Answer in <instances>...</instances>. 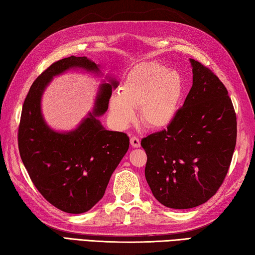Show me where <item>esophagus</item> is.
<instances>
[{"label":"esophagus","instance_id":"34e87169","mask_svg":"<svg viewBox=\"0 0 255 255\" xmlns=\"http://www.w3.org/2000/svg\"><path fill=\"white\" fill-rule=\"evenodd\" d=\"M129 142H131V145L133 147H140L141 146V142H140V140H138V137H136V136H132L131 140H129Z\"/></svg>","mask_w":255,"mask_h":255}]
</instances>
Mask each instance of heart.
Instances as JSON below:
<instances>
[{"label": "heart", "instance_id": "b5f03b06", "mask_svg": "<svg viewBox=\"0 0 255 255\" xmlns=\"http://www.w3.org/2000/svg\"><path fill=\"white\" fill-rule=\"evenodd\" d=\"M185 84L180 72L169 70L158 62H145L128 72L120 89L109 102L110 117L117 128H126L140 119L151 128H164L174 121L183 99Z\"/></svg>", "mask_w": 255, "mask_h": 255}]
</instances>
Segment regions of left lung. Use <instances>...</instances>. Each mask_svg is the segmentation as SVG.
<instances>
[{
  "instance_id": "left-lung-1",
  "label": "left lung",
  "mask_w": 255,
  "mask_h": 255,
  "mask_svg": "<svg viewBox=\"0 0 255 255\" xmlns=\"http://www.w3.org/2000/svg\"><path fill=\"white\" fill-rule=\"evenodd\" d=\"M190 62L193 84L175 120L141 141L153 195L179 210L195 208L217 193L237 143V115L227 88L206 66Z\"/></svg>"
}]
</instances>
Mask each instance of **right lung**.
Listing matches in <instances>:
<instances>
[{
    "mask_svg": "<svg viewBox=\"0 0 255 255\" xmlns=\"http://www.w3.org/2000/svg\"><path fill=\"white\" fill-rule=\"evenodd\" d=\"M70 69L101 73L100 66L85 56L54 62L33 82L24 101L18 151L33 184L46 201L66 213H84L103 198L110 177L128 150V136L105 129L98 117L107 112L112 90L100 85L93 111L70 132H57L44 121L41 111L43 92L53 76Z\"/></svg>",
    "mask_w": 255,
    "mask_h": 255,
    "instance_id": "right-lung-1",
    "label": "right lung"
}]
</instances>
